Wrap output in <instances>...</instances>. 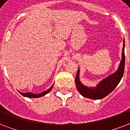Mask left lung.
Instances as JSON below:
<instances>
[{"mask_svg":"<svg viewBox=\"0 0 130 130\" xmlns=\"http://www.w3.org/2000/svg\"><path fill=\"white\" fill-rule=\"evenodd\" d=\"M124 49L125 41L123 40V46L122 56H121L122 58L121 60L118 69L113 74H110L105 79H102L96 85V87H89L82 84L79 79L80 70H79V68H78L76 78H75V83H76L77 90L83 97L88 98L93 100L102 99V98L106 97V95H108L115 89V87L118 85L122 79L123 75L124 73L125 62V61Z\"/></svg>","mask_w":130,"mask_h":130,"instance_id":"1","label":"left lung"}]
</instances>
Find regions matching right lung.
Listing matches in <instances>:
<instances>
[{"label":"right lung","mask_w":130,"mask_h":130,"mask_svg":"<svg viewBox=\"0 0 130 130\" xmlns=\"http://www.w3.org/2000/svg\"><path fill=\"white\" fill-rule=\"evenodd\" d=\"M53 87H54V85H52L49 89L46 90V91H43V92H42V93H37V94L32 93H31V92H28V93H22V92H20V91H19V92L20 93V94H22L23 96H25V97L30 98H37L42 97V96H43V95H46L47 93H48L49 91H51V89L53 88Z\"/></svg>","instance_id":"right-lung-1"}]
</instances>
